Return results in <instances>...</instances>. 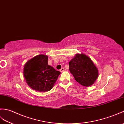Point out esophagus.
Listing matches in <instances>:
<instances>
[{
	"instance_id": "1",
	"label": "esophagus",
	"mask_w": 124,
	"mask_h": 124,
	"mask_svg": "<svg viewBox=\"0 0 124 124\" xmlns=\"http://www.w3.org/2000/svg\"><path fill=\"white\" fill-rule=\"evenodd\" d=\"M64 71V68H62L60 70V71L61 72H62Z\"/></svg>"
}]
</instances>
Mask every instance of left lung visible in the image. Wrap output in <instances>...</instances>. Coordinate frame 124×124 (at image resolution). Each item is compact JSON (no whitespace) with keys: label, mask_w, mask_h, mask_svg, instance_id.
<instances>
[{"label":"left lung","mask_w":124,"mask_h":124,"mask_svg":"<svg viewBox=\"0 0 124 124\" xmlns=\"http://www.w3.org/2000/svg\"><path fill=\"white\" fill-rule=\"evenodd\" d=\"M69 70L80 85L89 87L98 77V70L90 57L85 54H77L69 62Z\"/></svg>","instance_id":"obj_1"}]
</instances>
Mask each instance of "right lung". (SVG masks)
I'll list each match as a JSON object with an SVG mask.
<instances>
[{
    "instance_id": "1",
    "label": "right lung",
    "mask_w": 124,
    "mask_h": 124,
    "mask_svg": "<svg viewBox=\"0 0 124 124\" xmlns=\"http://www.w3.org/2000/svg\"><path fill=\"white\" fill-rule=\"evenodd\" d=\"M23 73L30 87L46 92L52 89L61 72L48 64L47 55L40 54L26 62Z\"/></svg>"
}]
</instances>
